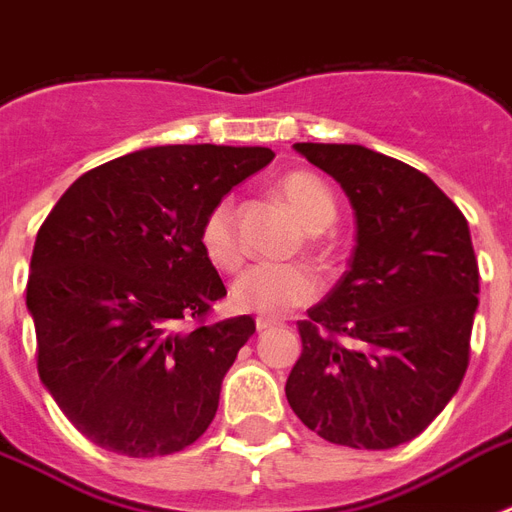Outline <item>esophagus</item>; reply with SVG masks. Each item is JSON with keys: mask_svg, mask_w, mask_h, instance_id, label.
<instances>
[{"mask_svg": "<svg viewBox=\"0 0 512 512\" xmlns=\"http://www.w3.org/2000/svg\"><path fill=\"white\" fill-rule=\"evenodd\" d=\"M276 327H279V321H271V319H257L255 321L257 332H268V329H276Z\"/></svg>", "mask_w": 512, "mask_h": 512, "instance_id": "1", "label": "esophagus"}]
</instances>
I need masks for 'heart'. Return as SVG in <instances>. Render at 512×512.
<instances>
[{
    "instance_id": "heart-1",
    "label": "heart",
    "mask_w": 512,
    "mask_h": 512,
    "mask_svg": "<svg viewBox=\"0 0 512 512\" xmlns=\"http://www.w3.org/2000/svg\"><path fill=\"white\" fill-rule=\"evenodd\" d=\"M279 196L289 204L308 233H321L335 223L337 204L329 185L319 175L305 170L287 172L276 185ZM199 244L204 255L220 271H236L241 265V241L236 231V207L231 196L217 199L199 225ZM319 295V279L303 265H252L236 279L231 300L236 311L257 313L276 319L303 308Z\"/></svg>"
}]
</instances>
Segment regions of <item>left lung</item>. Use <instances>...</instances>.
<instances>
[{
  "instance_id": "1",
  "label": "left lung",
  "mask_w": 512,
  "mask_h": 512,
  "mask_svg": "<svg viewBox=\"0 0 512 512\" xmlns=\"http://www.w3.org/2000/svg\"><path fill=\"white\" fill-rule=\"evenodd\" d=\"M356 209L335 289L297 321L287 401L329 444L393 449L436 420L470 361L478 260L460 207L409 164L345 143H295Z\"/></svg>"
}]
</instances>
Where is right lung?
Returning <instances> with one entry per match:
<instances>
[{"label":"right lung","mask_w":512,"mask_h":512,"mask_svg":"<svg viewBox=\"0 0 512 512\" xmlns=\"http://www.w3.org/2000/svg\"><path fill=\"white\" fill-rule=\"evenodd\" d=\"M271 159V148H146L84 172L52 207L26 284L36 369L92 444L167 457L215 420L255 319L207 321L225 287L199 225Z\"/></svg>","instance_id":"add662e5"}]
</instances>
